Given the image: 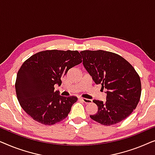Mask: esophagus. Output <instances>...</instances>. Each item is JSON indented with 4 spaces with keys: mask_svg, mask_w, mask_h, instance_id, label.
I'll return each instance as SVG.
<instances>
[{
    "mask_svg": "<svg viewBox=\"0 0 155 155\" xmlns=\"http://www.w3.org/2000/svg\"><path fill=\"white\" fill-rule=\"evenodd\" d=\"M79 99H81V100L82 101H84V102L85 103V104H90V103H92V99H86V98H82V97H79Z\"/></svg>",
    "mask_w": 155,
    "mask_h": 155,
    "instance_id": "34e87169",
    "label": "esophagus"
}]
</instances>
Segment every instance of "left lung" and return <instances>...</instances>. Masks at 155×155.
<instances>
[{"label": "left lung", "instance_id": "obj_1", "mask_svg": "<svg viewBox=\"0 0 155 155\" xmlns=\"http://www.w3.org/2000/svg\"><path fill=\"white\" fill-rule=\"evenodd\" d=\"M83 66L97 84L107 89L105 101L93 100L98 107L90 118L104 126L118 124L136 108L141 95L138 74L119 55L106 51H82Z\"/></svg>", "mask_w": 155, "mask_h": 155}]
</instances>
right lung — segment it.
Returning a JSON list of instances; mask_svg holds the SVG:
<instances>
[{
    "instance_id": "right-lung-1",
    "label": "right lung",
    "mask_w": 155,
    "mask_h": 155,
    "mask_svg": "<svg viewBox=\"0 0 155 155\" xmlns=\"http://www.w3.org/2000/svg\"><path fill=\"white\" fill-rule=\"evenodd\" d=\"M82 63L78 51L50 50L37 53L25 61L17 74L15 90L23 110L34 120L53 125L68 115L77 97L61 96L54 91L61 78Z\"/></svg>"
}]
</instances>
